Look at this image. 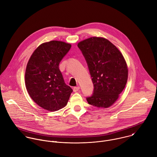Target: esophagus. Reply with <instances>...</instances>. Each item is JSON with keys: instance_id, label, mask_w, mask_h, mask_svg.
<instances>
[{"instance_id": "esophagus-1", "label": "esophagus", "mask_w": 157, "mask_h": 157, "mask_svg": "<svg viewBox=\"0 0 157 157\" xmlns=\"http://www.w3.org/2000/svg\"><path fill=\"white\" fill-rule=\"evenodd\" d=\"M79 89H80V87H79V86L75 87L73 88V91H74L75 92H78V91L79 90Z\"/></svg>"}]
</instances>
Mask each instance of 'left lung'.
Returning <instances> with one entry per match:
<instances>
[{
	"mask_svg": "<svg viewBox=\"0 0 157 157\" xmlns=\"http://www.w3.org/2000/svg\"><path fill=\"white\" fill-rule=\"evenodd\" d=\"M88 65L94 92L89 104L108 108L119 98L127 82L128 69L122 52L103 37L92 36L78 43Z\"/></svg>",
	"mask_w": 157,
	"mask_h": 157,
	"instance_id": "obj_1",
	"label": "left lung"
}]
</instances>
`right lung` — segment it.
I'll list each match as a JSON object with an SVG mask.
<instances>
[{
	"label": "right lung",
	"instance_id": "1",
	"mask_svg": "<svg viewBox=\"0 0 157 157\" xmlns=\"http://www.w3.org/2000/svg\"><path fill=\"white\" fill-rule=\"evenodd\" d=\"M71 44L52 40L41 44L31 55L25 69V84L30 98L49 111L64 108L73 92L63 80L59 65Z\"/></svg>",
	"mask_w": 157,
	"mask_h": 157
}]
</instances>
